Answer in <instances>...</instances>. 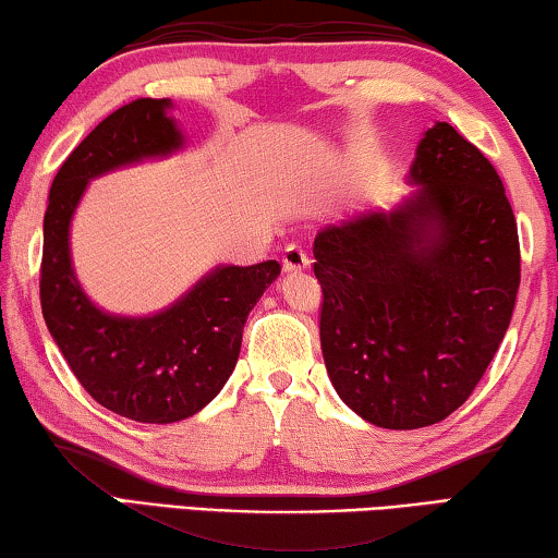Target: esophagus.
Masks as SVG:
<instances>
[{
  "label": "esophagus",
  "instance_id": "1",
  "mask_svg": "<svg viewBox=\"0 0 558 558\" xmlns=\"http://www.w3.org/2000/svg\"><path fill=\"white\" fill-rule=\"evenodd\" d=\"M281 264H284L287 271H302L308 267V254L304 252L302 244H289L281 252Z\"/></svg>",
  "mask_w": 558,
  "mask_h": 558
}]
</instances>
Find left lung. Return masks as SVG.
<instances>
[{
	"label": "left lung",
	"mask_w": 558,
	"mask_h": 558,
	"mask_svg": "<svg viewBox=\"0 0 558 558\" xmlns=\"http://www.w3.org/2000/svg\"><path fill=\"white\" fill-rule=\"evenodd\" d=\"M399 204L324 227L322 354L341 401L381 428L439 424L476 389L521 279L504 184L451 124L426 130Z\"/></svg>",
	"instance_id": "obj_1"
}]
</instances>
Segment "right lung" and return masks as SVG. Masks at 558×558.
<instances>
[{
  "label": "right lung",
  "mask_w": 558,
  "mask_h": 558,
  "mask_svg": "<svg viewBox=\"0 0 558 558\" xmlns=\"http://www.w3.org/2000/svg\"><path fill=\"white\" fill-rule=\"evenodd\" d=\"M171 99H136L87 134L49 190L41 250V314L94 401L142 424H174L217 397L234 372L246 316L279 277V262L221 264L149 316L97 306L72 264L70 229L92 179L184 149Z\"/></svg>",
  "instance_id": "right-lung-1"
}]
</instances>
